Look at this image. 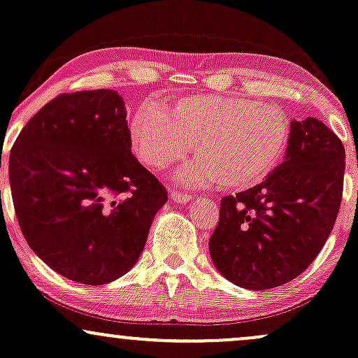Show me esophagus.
Wrapping results in <instances>:
<instances>
[{
  "label": "esophagus",
  "mask_w": 358,
  "mask_h": 358,
  "mask_svg": "<svg viewBox=\"0 0 358 358\" xmlns=\"http://www.w3.org/2000/svg\"><path fill=\"white\" fill-rule=\"evenodd\" d=\"M171 199L174 201V203H189L192 198L189 194H184V192H179L178 189H172L171 191Z\"/></svg>",
  "instance_id": "obj_1"
}]
</instances>
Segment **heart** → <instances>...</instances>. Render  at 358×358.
Masks as SVG:
<instances>
[{
    "mask_svg": "<svg viewBox=\"0 0 358 358\" xmlns=\"http://www.w3.org/2000/svg\"><path fill=\"white\" fill-rule=\"evenodd\" d=\"M135 154L152 169H164L189 150L194 162L178 179L192 186L222 182L247 189L272 174L289 138L287 115L274 104L238 96L201 94L179 99L171 113L142 104L130 122Z\"/></svg>",
    "mask_w": 358,
    "mask_h": 358,
    "instance_id": "heart-1",
    "label": "heart"
}]
</instances>
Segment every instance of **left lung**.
I'll list each match as a JSON object with an SVG mask.
<instances>
[{
	"instance_id": "1",
	"label": "left lung",
	"mask_w": 358,
	"mask_h": 358,
	"mask_svg": "<svg viewBox=\"0 0 358 358\" xmlns=\"http://www.w3.org/2000/svg\"><path fill=\"white\" fill-rule=\"evenodd\" d=\"M345 148L320 120H292L286 155L264 182L220 203L210 255L245 289H272L303 274L328 240L343 192Z\"/></svg>"
}]
</instances>
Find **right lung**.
I'll list each match as a JSON object with an SVG mask.
<instances>
[{"instance_id":"add662e5","label":"right lung","mask_w":358,"mask_h":358,"mask_svg":"<svg viewBox=\"0 0 358 358\" xmlns=\"http://www.w3.org/2000/svg\"><path fill=\"white\" fill-rule=\"evenodd\" d=\"M8 172L27 243L57 274L87 286L135 266L167 201L131 154L125 101L113 90L47 103L20 131Z\"/></svg>"}]
</instances>
